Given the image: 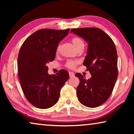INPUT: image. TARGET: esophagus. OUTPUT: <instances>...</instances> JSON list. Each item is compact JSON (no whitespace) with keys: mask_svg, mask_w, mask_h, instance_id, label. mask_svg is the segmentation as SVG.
I'll list each match as a JSON object with an SVG mask.
<instances>
[{"mask_svg":"<svg viewBox=\"0 0 134 134\" xmlns=\"http://www.w3.org/2000/svg\"><path fill=\"white\" fill-rule=\"evenodd\" d=\"M74 72H71V71H69V76H70V77H74Z\"/></svg>","mask_w":134,"mask_h":134,"instance_id":"obj_1","label":"esophagus"}]
</instances>
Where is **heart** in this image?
Here are the masks:
<instances>
[{
  "instance_id": "1",
  "label": "heart",
  "mask_w": 134,
  "mask_h": 134,
  "mask_svg": "<svg viewBox=\"0 0 134 134\" xmlns=\"http://www.w3.org/2000/svg\"><path fill=\"white\" fill-rule=\"evenodd\" d=\"M72 44H74V46H75L76 48L77 47H78L79 45L83 44V41L81 40L80 38H79L78 37H74V38H72ZM58 48H59V47H58L57 50L58 49ZM76 64H77V62H75V61L69 60V61H68V62H67L66 65H67V67L70 68V69H72V68L76 67Z\"/></svg>"
}]
</instances>
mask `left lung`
Segmentation results:
<instances>
[{
    "label": "left lung",
    "mask_w": 134,
    "mask_h": 134,
    "mask_svg": "<svg viewBox=\"0 0 134 134\" xmlns=\"http://www.w3.org/2000/svg\"><path fill=\"white\" fill-rule=\"evenodd\" d=\"M70 32L82 38L88 44L83 65L92 77L86 80L80 73L75 74L80 80L77 87L78 100L86 107H98L110 97L118 77L116 47L112 38L99 28L72 29Z\"/></svg>",
    "instance_id": "left-lung-1"
}]
</instances>
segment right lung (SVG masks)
I'll use <instances>...</instances> for the list:
<instances>
[{"label":"right lung","instance_id":"right-lung-1","mask_svg":"<svg viewBox=\"0 0 134 134\" xmlns=\"http://www.w3.org/2000/svg\"><path fill=\"white\" fill-rule=\"evenodd\" d=\"M69 31L38 30L26 38L20 49L18 76L22 91L29 103L38 108L47 109L56 104L61 89L69 78L65 70L49 75L47 66L54 60L59 42Z\"/></svg>","mask_w":134,"mask_h":134}]
</instances>
